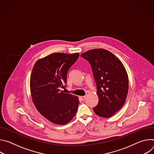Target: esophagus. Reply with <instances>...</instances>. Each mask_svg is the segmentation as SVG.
Instances as JSON below:
<instances>
[{
  "mask_svg": "<svg viewBox=\"0 0 154 154\" xmlns=\"http://www.w3.org/2000/svg\"><path fill=\"white\" fill-rule=\"evenodd\" d=\"M80 98H81V99H82V100H84L85 99V98H86V96H81V97H80Z\"/></svg>",
  "mask_w": 154,
  "mask_h": 154,
  "instance_id": "esophagus-1",
  "label": "esophagus"
}]
</instances>
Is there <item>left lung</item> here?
Returning a JSON list of instances; mask_svg holds the SVG:
<instances>
[{
  "instance_id": "1",
  "label": "left lung",
  "mask_w": 154,
  "mask_h": 154,
  "mask_svg": "<svg viewBox=\"0 0 154 154\" xmlns=\"http://www.w3.org/2000/svg\"><path fill=\"white\" fill-rule=\"evenodd\" d=\"M80 56L91 64L97 86V105L93 108L100 117L109 118L122 108L128 90L127 73L121 61L103 49H92Z\"/></svg>"
}]
</instances>
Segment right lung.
I'll use <instances>...</instances> for the list:
<instances>
[{
  "mask_svg": "<svg viewBox=\"0 0 154 154\" xmlns=\"http://www.w3.org/2000/svg\"><path fill=\"white\" fill-rule=\"evenodd\" d=\"M79 53H53L38 60L30 77V91L37 110L54 124L64 125L75 115L78 97L61 91L67 83V74Z\"/></svg>",
  "mask_w": 154,
  "mask_h": 154,
  "instance_id": "right-lung-1",
  "label": "right lung"
}]
</instances>
